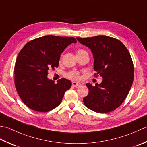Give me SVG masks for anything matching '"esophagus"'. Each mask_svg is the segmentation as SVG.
<instances>
[{
    "mask_svg": "<svg viewBox=\"0 0 147 147\" xmlns=\"http://www.w3.org/2000/svg\"><path fill=\"white\" fill-rule=\"evenodd\" d=\"M72 85H73L74 87L78 88V87H80V86H82V83H80L79 82H73V83H72Z\"/></svg>",
    "mask_w": 147,
    "mask_h": 147,
    "instance_id": "obj_1",
    "label": "esophagus"
}]
</instances>
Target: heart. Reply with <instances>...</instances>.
Returning a JSON list of instances; mask_svg holds the SVG:
<instances>
[{
	"mask_svg": "<svg viewBox=\"0 0 147 147\" xmlns=\"http://www.w3.org/2000/svg\"><path fill=\"white\" fill-rule=\"evenodd\" d=\"M85 51V50H79L78 51V53H80V52H82V51ZM67 77L70 78L71 79H79L80 78V74L79 73H78L76 71H73V72H69V73H67Z\"/></svg>",
	"mask_w": 147,
	"mask_h": 147,
	"instance_id": "b5f03b06",
	"label": "heart"
}]
</instances>
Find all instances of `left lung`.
Returning <instances> with one entry per match:
<instances>
[{"label": "left lung", "mask_w": 147, "mask_h": 147, "mask_svg": "<svg viewBox=\"0 0 147 147\" xmlns=\"http://www.w3.org/2000/svg\"><path fill=\"white\" fill-rule=\"evenodd\" d=\"M91 50L94 70L102 78L96 86L86 83L88 94L83 98L85 105L97 113H105L121 105L129 92L134 79L131 55L119 40L106 36L87 38L76 37Z\"/></svg>", "instance_id": "8db88e82"}]
</instances>
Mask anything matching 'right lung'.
<instances>
[{
  "label": "right lung",
  "instance_id": "obj_1",
  "mask_svg": "<svg viewBox=\"0 0 147 147\" xmlns=\"http://www.w3.org/2000/svg\"><path fill=\"white\" fill-rule=\"evenodd\" d=\"M74 37L46 36L29 41L20 51L14 67V83L24 104L34 111L47 112L58 106L70 80L62 78L55 83L48 78V71L58 67L60 55Z\"/></svg>",
  "mask_w": 147,
  "mask_h": 147
}]
</instances>
